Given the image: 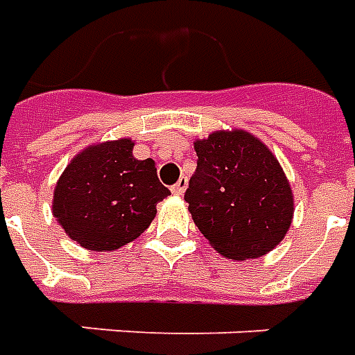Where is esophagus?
Returning a JSON list of instances; mask_svg holds the SVG:
<instances>
[{
  "label": "esophagus",
  "instance_id": "1",
  "mask_svg": "<svg viewBox=\"0 0 355 355\" xmlns=\"http://www.w3.org/2000/svg\"><path fill=\"white\" fill-rule=\"evenodd\" d=\"M187 189V178H180V182L172 185V193L173 195H183Z\"/></svg>",
  "mask_w": 355,
  "mask_h": 355
}]
</instances>
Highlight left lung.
<instances>
[{"mask_svg":"<svg viewBox=\"0 0 355 355\" xmlns=\"http://www.w3.org/2000/svg\"><path fill=\"white\" fill-rule=\"evenodd\" d=\"M197 170L185 200L200 233L231 260L258 258L291 227L293 191L271 150L254 135L216 132L195 143Z\"/></svg>","mask_w":355,"mask_h":355,"instance_id":"obj_1","label":"left lung"}]
</instances>
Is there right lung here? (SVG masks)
I'll return each instance as SVG.
<instances>
[{
    "instance_id": "add662e5",
    "label": "right lung",
    "mask_w": 355,
    "mask_h": 355,
    "mask_svg": "<svg viewBox=\"0 0 355 355\" xmlns=\"http://www.w3.org/2000/svg\"><path fill=\"white\" fill-rule=\"evenodd\" d=\"M130 139L93 145L62 172L53 216L87 250H116L147 230L157 205L170 195L153 158L137 160Z\"/></svg>"
}]
</instances>
